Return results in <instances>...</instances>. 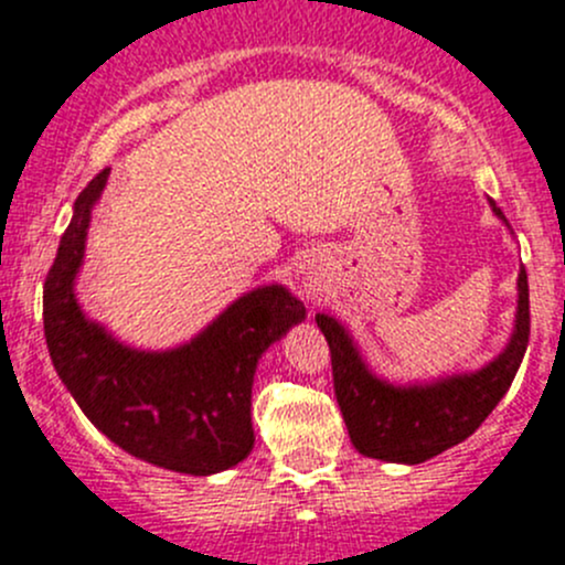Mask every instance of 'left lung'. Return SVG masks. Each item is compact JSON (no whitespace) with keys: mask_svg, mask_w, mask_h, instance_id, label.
Wrapping results in <instances>:
<instances>
[{"mask_svg":"<svg viewBox=\"0 0 565 565\" xmlns=\"http://www.w3.org/2000/svg\"><path fill=\"white\" fill-rule=\"evenodd\" d=\"M491 211L505 222L494 200ZM508 225V222H505ZM519 299L513 334L500 356L472 373L426 384H390L362 360L349 329L338 318L318 312L316 323L332 354V379L351 445L367 459L395 465H423L443 450L465 443L491 415L511 387L530 340L527 271H519Z\"/></svg>","mask_w":565,"mask_h":565,"instance_id":"8db88e82","label":"left lung"}]
</instances>
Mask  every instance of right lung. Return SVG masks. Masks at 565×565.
I'll return each mask as SVG.
<instances>
[{"instance_id": "1", "label": "right lung", "mask_w": 565, "mask_h": 565, "mask_svg": "<svg viewBox=\"0 0 565 565\" xmlns=\"http://www.w3.org/2000/svg\"><path fill=\"white\" fill-rule=\"evenodd\" d=\"M106 178L109 167L76 198L43 285L54 371L93 426L126 454L183 475L231 470L255 445L249 409L260 354L305 321V305L282 285H260L178 349L122 345L82 312L74 294Z\"/></svg>"}]
</instances>
